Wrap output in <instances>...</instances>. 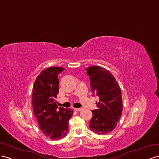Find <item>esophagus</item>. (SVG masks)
<instances>
[{
    "mask_svg": "<svg viewBox=\"0 0 159 159\" xmlns=\"http://www.w3.org/2000/svg\"><path fill=\"white\" fill-rule=\"evenodd\" d=\"M73 109L75 111H82L83 110V108H74Z\"/></svg>",
    "mask_w": 159,
    "mask_h": 159,
    "instance_id": "34e87169",
    "label": "esophagus"
}]
</instances>
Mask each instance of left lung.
Returning <instances> with one entry per match:
<instances>
[{"instance_id":"left-lung-1","label":"left lung","mask_w":159,"mask_h":159,"mask_svg":"<svg viewBox=\"0 0 159 159\" xmlns=\"http://www.w3.org/2000/svg\"><path fill=\"white\" fill-rule=\"evenodd\" d=\"M86 71L90 77L93 96L95 94L99 98L96 102L98 109L92 111L89 127L98 134H106L116 127L122 115L121 90L114 76L105 68L93 66Z\"/></svg>"}]
</instances>
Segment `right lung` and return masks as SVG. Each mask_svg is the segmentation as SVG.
Here are the masks:
<instances>
[{"instance_id": "add662e5", "label": "right lung", "mask_w": 159, "mask_h": 159, "mask_svg": "<svg viewBox=\"0 0 159 159\" xmlns=\"http://www.w3.org/2000/svg\"><path fill=\"white\" fill-rule=\"evenodd\" d=\"M62 67H49L37 77L33 88V108L40 129L52 140H60L69 133V120L73 115L71 108L59 107L55 98L59 90L58 75Z\"/></svg>"}]
</instances>
